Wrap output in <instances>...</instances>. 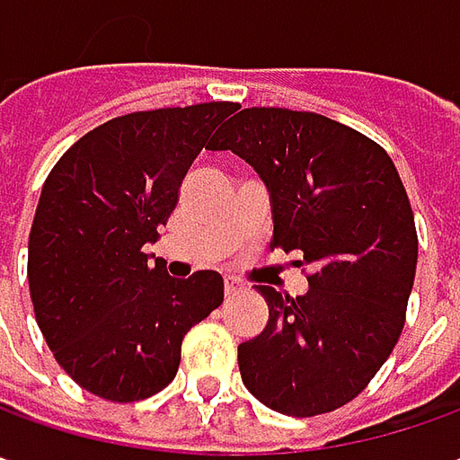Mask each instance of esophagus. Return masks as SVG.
I'll list each match as a JSON object with an SVG mask.
<instances>
[{
	"label": "esophagus",
	"instance_id": "obj_1",
	"mask_svg": "<svg viewBox=\"0 0 460 460\" xmlns=\"http://www.w3.org/2000/svg\"><path fill=\"white\" fill-rule=\"evenodd\" d=\"M239 290H242V288H239V282H236V279H234V278H224V293H226V297H231V295H236V293H239Z\"/></svg>",
	"mask_w": 460,
	"mask_h": 460
}]
</instances>
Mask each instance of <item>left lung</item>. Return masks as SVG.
I'll list each match as a JSON object with an SVG mask.
<instances>
[{
  "mask_svg": "<svg viewBox=\"0 0 460 460\" xmlns=\"http://www.w3.org/2000/svg\"><path fill=\"white\" fill-rule=\"evenodd\" d=\"M208 150L260 172L272 203V249L303 252L308 293L257 285L270 321L239 343L246 389L270 410L313 418L351 402L392 354L415 282L418 231L389 155L313 111L252 106Z\"/></svg>",
  "mask_w": 460,
  "mask_h": 460,
  "instance_id": "8db88e82",
  "label": "left lung"
}]
</instances>
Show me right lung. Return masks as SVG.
<instances>
[{"label":"right lung","mask_w":460,"mask_h":460,"mask_svg":"<svg viewBox=\"0 0 460 460\" xmlns=\"http://www.w3.org/2000/svg\"><path fill=\"white\" fill-rule=\"evenodd\" d=\"M229 102L135 111L84 135L50 170L35 211L27 279L35 318L75 385L109 402L165 389L185 333L224 303L214 270L175 279L145 244Z\"/></svg>","instance_id":"1"}]
</instances>
